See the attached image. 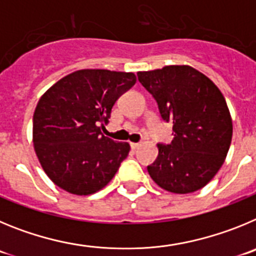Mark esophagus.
<instances>
[{"label":"esophagus","instance_id":"34e87169","mask_svg":"<svg viewBox=\"0 0 256 256\" xmlns=\"http://www.w3.org/2000/svg\"><path fill=\"white\" fill-rule=\"evenodd\" d=\"M130 146H131V149H134V150H135V149H138L140 146V142H131Z\"/></svg>","mask_w":256,"mask_h":256}]
</instances>
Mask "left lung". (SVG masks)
<instances>
[{
	"label": "left lung",
	"mask_w": 256,
	"mask_h": 256,
	"mask_svg": "<svg viewBox=\"0 0 256 256\" xmlns=\"http://www.w3.org/2000/svg\"><path fill=\"white\" fill-rule=\"evenodd\" d=\"M138 78L174 124L171 144H158L148 172L160 188L190 194L204 188L222 167L232 140V118L224 96L204 74L188 65L139 71Z\"/></svg>",
	"instance_id": "1"
}]
</instances>
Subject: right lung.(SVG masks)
I'll use <instances>...</instances> for the list:
<instances>
[{"label": "right lung", "instance_id": "1", "mask_svg": "<svg viewBox=\"0 0 256 256\" xmlns=\"http://www.w3.org/2000/svg\"><path fill=\"white\" fill-rule=\"evenodd\" d=\"M136 82L134 72L84 68L60 79L40 96L33 116V144L43 171L62 190H102L130 152L100 128L120 96Z\"/></svg>", "mask_w": 256, "mask_h": 256}]
</instances>
